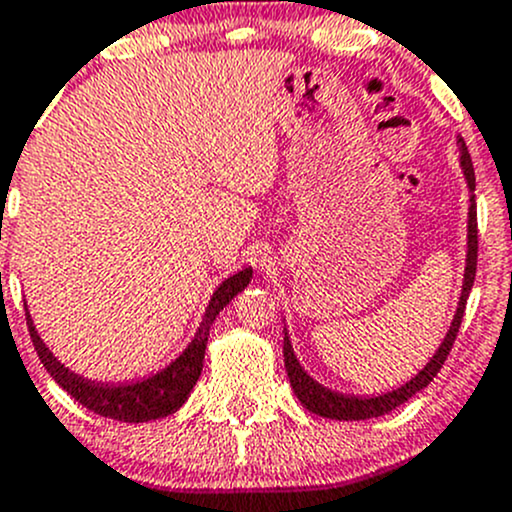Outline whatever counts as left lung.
<instances>
[{
    "mask_svg": "<svg viewBox=\"0 0 512 512\" xmlns=\"http://www.w3.org/2000/svg\"><path fill=\"white\" fill-rule=\"evenodd\" d=\"M459 152H461V166H464V176L469 181L471 191H476V174H473V161L469 149H466L464 139H459ZM476 262H478V220H476V196H471V208H469V255H466V274H464V289H461L459 309H456L454 321H451L449 333H446L444 343L439 346V351L434 353V358L419 370L417 375L397 390L385 392L378 397H355V395H341V392H331L328 387L319 385L314 378L301 370L297 355L292 351V343H289L287 331H284V368H287L289 383L294 387V395L299 397L301 405L309 412L319 414V417L328 419H341V422H355V419H370V417H383V414L392 412L395 407L405 405L412 395H417L419 390H424L434 380V375L439 373L441 365H444L446 355L451 353V346L456 341V333H459L461 319H464L466 311V299H469L473 279H476Z\"/></svg>",
    "mask_w": 512,
    "mask_h": 512,
    "instance_id": "left-lung-1",
    "label": "left lung"
}]
</instances>
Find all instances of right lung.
I'll return each mask as SVG.
<instances>
[{
	"label": "right lung",
	"mask_w": 512,
	"mask_h": 512,
	"mask_svg": "<svg viewBox=\"0 0 512 512\" xmlns=\"http://www.w3.org/2000/svg\"><path fill=\"white\" fill-rule=\"evenodd\" d=\"M252 270H242L233 274L230 279H225L218 289H215L211 304H208L206 316H203L201 326H198L196 336L188 343V348L169 368H164L161 373L152 375V378L142 380V383L132 385H95L90 380L78 378L71 370L63 368L53 353L43 346V341L36 333L34 324L29 319V311H26V324H29L31 343H34L36 353H39L43 368L48 370L53 380L75 397V402H80L83 407H88L90 412L100 414V417L117 419V422H149V419L166 417V414L176 412L186 402L188 392L196 385L198 375L203 368V353H206L208 336H211V326L215 316L220 314L225 304L242 292L250 282Z\"/></svg>",
	"instance_id": "1"
}]
</instances>
